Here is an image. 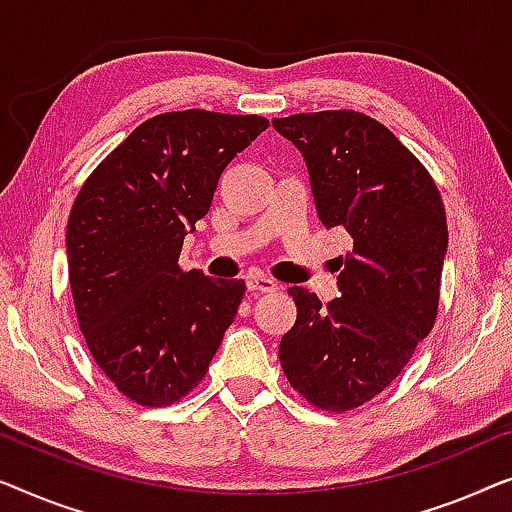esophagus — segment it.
<instances>
[{"mask_svg":"<svg viewBox=\"0 0 512 512\" xmlns=\"http://www.w3.org/2000/svg\"><path fill=\"white\" fill-rule=\"evenodd\" d=\"M248 290L253 294H273L278 292V283L269 276H259V273H255V276H248Z\"/></svg>","mask_w":512,"mask_h":512,"instance_id":"34e87169","label":"esophagus"}]
</instances>
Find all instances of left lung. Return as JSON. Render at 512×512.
Segmentation results:
<instances>
[{"mask_svg": "<svg viewBox=\"0 0 512 512\" xmlns=\"http://www.w3.org/2000/svg\"><path fill=\"white\" fill-rule=\"evenodd\" d=\"M301 150L320 220L341 227L352 250L341 297L290 287L297 322L280 341L294 390L327 413L364 406L399 376L434 329L448 220L427 167L383 122L341 109L273 118Z\"/></svg>", "mask_w": 512, "mask_h": 512, "instance_id": "1", "label": "left lung"}]
</instances>
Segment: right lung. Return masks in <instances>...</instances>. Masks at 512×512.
I'll use <instances>...</instances> for the list:
<instances>
[{
    "label": "right lung",
    "mask_w": 512,
    "mask_h": 512,
    "mask_svg": "<svg viewBox=\"0 0 512 512\" xmlns=\"http://www.w3.org/2000/svg\"><path fill=\"white\" fill-rule=\"evenodd\" d=\"M269 127L204 109L148 118L85 178L67 225L69 285L92 359L127 399H185L218 352L246 283L178 264L222 169Z\"/></svg>",
    "instance_id": "add662e5"
}]
</instances>
